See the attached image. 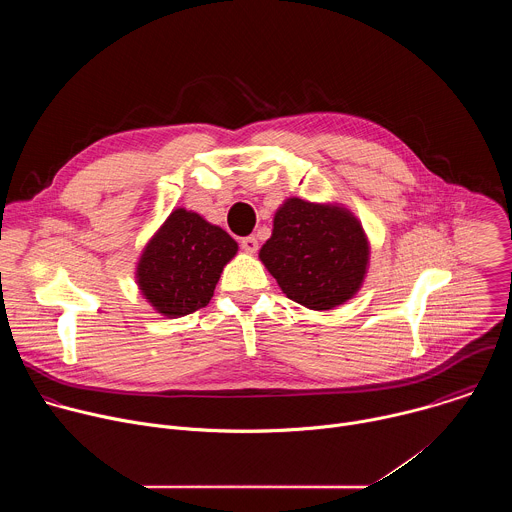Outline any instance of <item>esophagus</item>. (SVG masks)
I'll return each mask as SVG.
<instances>
[{
  "label": "esophagus",
  "instance_id": "obj_1",
  "mask_svg": "<svg viewBox=\"0 0 512 512\" xmlns=\"http://www.w3.org/2000/svg\"><path fill=\"white\" fill-rule=\"evenodd\" d=\"M241 247H243L245 253L253 255V253H257V249H259V241H257L255 237H245V239L241 241Z\"/></svg>",
  "mask_w": 512,
  "mask_h": 512
}]
</instances>
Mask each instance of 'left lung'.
Masks as SVG:
<instances>
[{
    "mask_svg": "<svg viewBox=\"0 0 512 512\" xmlns=\"http://www.w3.org/2000/svg\"><path fill=\"white\" fill-rule=\"evenodd\" d=\"M259 261L289 300L326 312L360 291L371 265V241L344 204L289 196L273 214Z\"/></svg>",
    "mask_w": 512,
    "mask_h": 512,
    "instance_id": "1",
    "label": "left lung"
}]
</instances>
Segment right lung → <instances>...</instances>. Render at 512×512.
<instances>
[{
  "instance_id": "1",
  "label": "right lung",
  "mask_w": 512,
  "mask_h": 512,
  "mask_svg": "<svg viewBox=\"0 0 512 512\" xmlns=\"http://www.w3.org/2000/svg\"><path fill=\"white\" fill-rule=\"evenodd\" d=\"M237 251L239 243L225 229L178 206L143 245L133 277L156 314L182 318L210 302Z\"/></svg>"
}]
</instances>
